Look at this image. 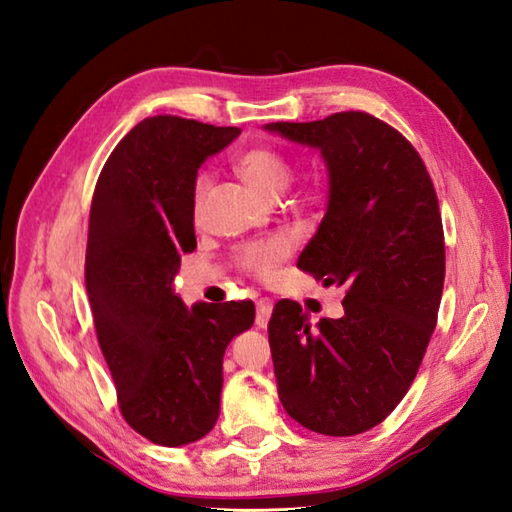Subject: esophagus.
I'll return each instance as SVG.
<instances>
[{
    "label": "esophagus",
    "mask_w": 512,
    "mask_h": 512,
    "mask_svg": "<svg viewBox=\"0 0 512 512\" xmlns=\"http://www.w3.org/2000/svg\"><path fill=\"white\" fill-rule=\"evenodd\" d=\"M271 313H273V302L271 300H259L257 302V318H255V324L259 329H264L268 320H271Z\"/></svg>",
    "instance_id": "1"
}]
</instances>
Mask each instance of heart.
Returning <instances> with one entry per match:
<instances>
[{"instance_id": "heart-1", "label": "heart", "mask_w": 512, "mask_h": 512, "mask_svg": "<svg viewBox=\"0 0 512 512\" xmlns=\"http://www.w3.org/2000/svg\"><path fill=\"white\" fill-rule=\"evenodd\" d=\"M237 172L253 185L257 192L266 194V197H280V194L291 185L295 176L293 161L288 159L284 152L271 145H257L250 147L237 159ZM210 188V174L203 170L194 179V192H192V208L199 215L201 201L206 197ZM293 253V239L277 232V235L250 241L237 248L235 262L241 271L259 277V280H273L277 268L282 266L284 259Z\"/></svg>"}]
</instances>
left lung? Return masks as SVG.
<instances>
[{"instance_id":"obj_1","label":"left lung","mask_w":512,"mask_h":512,"mask_svg":"<svg viewBox=\"0 0 512 512\" xmlns=\"http://www.w3.org/2000/svg\"><path fill=\"white\" fill-rule=\"evenodd\" d=\"M266 129L327 163V212L297 268L347 291L345 315L318 324L297 302L275 304L277 394L306 430L367 432L403 401L436 327L445 244L434 183L414 145L367 111Z\"/></svg>"}]
</instances>
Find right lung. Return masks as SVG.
Instances as JSON below:
<instances>
[{
	"instance_id": "right-lung-1",
	"label": "right lung",
	"mask_w": 512,
	"mask_h": 512,
	"mask_svg": "<svg viewBox=\"0 0 512 512\" xmlns=\"http://www.w3.org/2000/svg\"><path fill=\"white\" fill-rule=\"evenodd\" d=\"M239 136L181 116L138 123L102 167L89 212L87 295L127 425L165 448L215 427L230 340L253 327L250 300L194 304L172 291L197 248L192 192L201 163Z\"/></svg>"
}]
</instances>
